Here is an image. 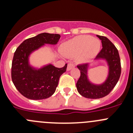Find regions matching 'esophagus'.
Here are the masks:
<instances>
[{"label":"esophagus","instance_id":"1","mask_svg":"<svg viewBox=\"0 0 133 133\" xmlns=\"http://www.w3.org/2000/svg\"><path fill=\"white\" fill-rule=\"evenodd\" d=\"M75 67V65L74 64H73V63H69V64H68V65L67 70H68V71L71 70V69L74 68Z\"/></svg>","mask_w":133,"mask_h":133}]
</instances>
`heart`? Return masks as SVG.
Wrapping results in <instances>:
<instances>
[{"mask_svg":"<svg viewBox=\"0 0 133 133\" xmlns=\"http://www.w3.org/2000/svg\"><path fill=\"white\" fill-rule=\"evenodd\" d=\"M100 49V42L89 35H80L64 43L61 51L65 56H75L80 54L79 60L87 61L95 57Z\"/></svg>","mask_w":133,"mask_h":133,"instance_id":"obj_1","label":"heart"}]
</instances>
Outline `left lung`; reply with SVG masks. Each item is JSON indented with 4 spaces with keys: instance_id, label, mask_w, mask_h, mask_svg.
<instances>
[{
    "instance_id": "left-lung-1",
    "label": "left lung",
    "mask_w": 133,
    "mask_h": 133,
    "mask_svg": "<svg viewBox=\"0 0 133 133\" xmlns=\"http://www.w3.org/2000/svg\"><path fill=\"white\" fill-rule=\"evenodd\" d=\"M96 36L102 41V49L96 55L95 60H106L109 66L108 78L100 85L92 84L88 77L89 64L77 65L80 71V76L76 82V89L82 96L91 99L101 98L109 95L117 84L121 74V63L118 49L107 37Z\"/></svg>"
}]
</instances>
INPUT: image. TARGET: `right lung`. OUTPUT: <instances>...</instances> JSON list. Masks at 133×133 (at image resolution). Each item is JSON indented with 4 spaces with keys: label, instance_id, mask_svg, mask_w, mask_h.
Wrapping results in <instances>:
<instances>
[{
    "label": "right lung",
    "instance_id": "obj_1",
    "mask_svg": "<svg viewBox=\"0 0 133 133\" xmlns=\"http://www.w3.org/2000/svg\"><path fill=\"white\" fill-rule=\"evenodd\" d=\"M60 38L58 34L41 33L25 40L16 49L12 61V81L27 98L43 100L55 92L60 76L66 71L67 64L62 68L48 64L37 69L29 65V57L44 44H57Z\"/></svg>",
    "mask_w": 133,
    "mask_h": 133
}]
</instances>
